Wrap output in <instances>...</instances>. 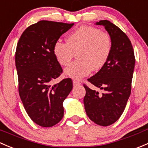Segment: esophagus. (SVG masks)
<instances>
[{"label":"esophagus","instance_id":"34e87169","mask_svg":"<svg viewBox=\"0 0 148 148\" xmlns=\"http://www.w3.org/2000/svg\"><path fill=\"white\" fill-rule=\"evenodd\" d=\"M73 84H74V86H76V85H79V84H80V82H79L77 81V80H75V79H73Z\"/></svg>","mask_w":148,"mask_h":148}]
</instances>
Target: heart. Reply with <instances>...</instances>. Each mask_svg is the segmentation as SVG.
Here are the masks:
<instances>
[{
  "label": "heart",
  "instance_id": "obj_1",
  "mask_svg": "<svg viewBox=\"0 0 148 148\" xmlns=\"http://www.w3.org/2000/svg\"><path fill=\"white\" fill-rule=\"evenodd\" d=\"M66 43L58 40L53 52L61 66H68L77 52L78 60L73 62L65 74L79 79L90 74L92 70L101 69L108 60L112 50L110 35L100 29L90 26H82L67 36Z\"/></svg>",
  "mask_w": 148,
  "mask_h": 148
}]
</instances>
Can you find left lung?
<instances>
[{"instance_id": "1", "label": "left lung", "mask_w": 148, "mask_h": 148, "mask_svg": "<svg viewBox=\"0 0 148 148\" xmlns=\"http://www.w3.org/2000/svg\"><path fill=\"white\" fill-rule=\"evenodd\" d=\"M96 24L103 25L108 32L112 50L104 66L87 79L103 92L99 93L84 84V105L91 121L107 127L116 122L125 109L131 94L135 58L131 41L117 26L108 20Z\"/></svg>"}]
</instances>
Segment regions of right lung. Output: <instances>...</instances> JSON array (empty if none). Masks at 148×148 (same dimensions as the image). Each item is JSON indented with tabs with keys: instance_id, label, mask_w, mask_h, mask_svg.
<instances>
[{
	"instance_id": "1",
	"label": "right lung",
	"mask_w": 148,
	"mask_h": 148,
	"mask_svg": "<svg viewBox=\"0 0 148 148\" xmlns=\"http://www.w3.org/2000/svg\"><path fill=\"white\" fill-rule=\"evenodd\" d=\"M73 25L40 21L27 27L17 43L15 63L18 92L29 116L40 127H53L62 119L63 103L72 90L71 78L53 84L63 71L53 48Z\"/></svg>"
}]
</instances>
